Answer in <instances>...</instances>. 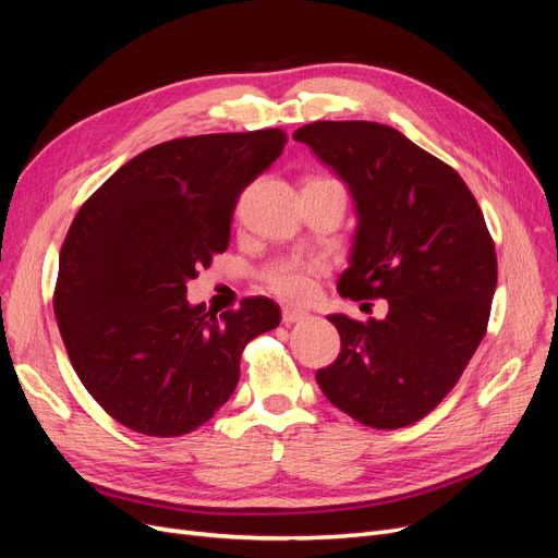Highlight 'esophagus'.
Here are the masks:
<instances>
[{"label": "esophagus", "mask_w": 558, "mask_h": 558, "mask_svg": "<svg viewBox=\"0 0 558 558\" xmlns=\"http://www.w3.org/2000/svg\"><path fill=\"white\" fill-rule=\"evenodd\" d=\"M310 314L305 312V310H295V307H283V312H281V318H283V324L289 326V324H298V320H302V318H307Z\"/></svg>", "instance_id": "1"}]
</instances>
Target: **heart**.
<instances>
[{
	"label": "heart",
	"mask_w": 558,
	"mask_h": 558,
	"mask_svg": "<svg viewBox=\"0 0 558 558\" xmlns=\"http://www.w3.org/2000/svg\"><path fill=\"white\" fill-rule=\"evenodd\" d=\"M320 265L302 258H283L269 265L263 272V281L272 293L283 300H307L316 289V277Z\"/></svg>",
	"instance_id": "obj_1"
}]
</instances>
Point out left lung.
Here are the masks:
<instances>
[{
	"label": "left lung",
	"mask_w": 558,
	"mask_h": 558,
	"mask_svg": "<svg viewBox=\"0 0 558 558\" xmlns=\"http://www.w3.org/2000/svg\"><path fill=\"white\" fill-rule=\"evenodd\" d=\"M293 140L332 167L356 202L337 291L388 302L381 320L328 316L342 349L316 381L365 426L416 424L456 386L486 332L498 265L484 214L456 170L388 125L316 121Z\"/></svg>",
	"instance_id": "1"
}]
</instances>
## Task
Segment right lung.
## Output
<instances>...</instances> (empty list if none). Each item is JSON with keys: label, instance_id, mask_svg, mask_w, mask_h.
<instances>
[{"label": "right lung", "instance_id": "obj_1", "mask_svg": "<svg viewBox=\"0 0 558 558\" xmlns=\"http://www.w3.org/2000/svg\"><path fill=\"white\" fill-rule=\"evenodd\" d=\"M277 128L146 148L83 202L60 248L56 320L81 384L118 424L177 437L240 381L244 347L279 326L269 298L221 316L185 283L230 242L246 185L283 150Z\"/></svg>", "mask_w": 558, "mask_h": 558}]
</instances>
